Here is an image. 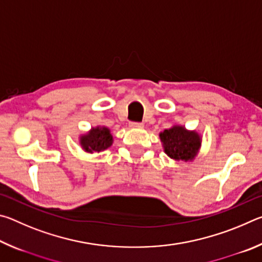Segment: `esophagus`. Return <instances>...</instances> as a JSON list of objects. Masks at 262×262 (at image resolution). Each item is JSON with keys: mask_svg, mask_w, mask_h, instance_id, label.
<instances>
[{"mask_svg": "<svg viewBox=\"0 0 262 262\" xmlns=\"http://www.w3.org/2000/svg\"><path fill=\"white\" fill-rule=\"evenodd\" d=\"M129 127H132V128H142V127H143V123L132 121V122H129Z\"/></svg>", "mask_w": 262, "mask_h": 262, "instance_id": "obj_1", "label": "esophagus"}]
</instances>
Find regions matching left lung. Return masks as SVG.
<instances>
[{"label":"left lung","mask_w":262,"mask_h":262,"mask_svg":"<svg viewBox=\"0 0 262 262\" xmlns=\"http://www.w3.org/2000/svg\"><path fill=\"white\" fill-rule=\"evenodd\" d=\"M167 156L176 161L193 159L200 148L201 140L195 132H187L184 127H173L159 134Z\"/></svg>","instance_id":"8db88e82"}]
</instances>
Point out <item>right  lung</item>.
<instances>
[{
	"instance_id": "right-lung-1",
	"label": "right lung",
	"mask_w": 262,
	"mask_h": 262,
	"mask_svg": "<svg viewBox=\"0 0 262 262\" xmlns=\"http://www.w3.org/2000/svg\"><path fill=\"white\" fill-rule=\"evenodd\" d=\"M113 137L108 128H92L90 133L81 137V145L88 152L104 151L112 145Z\"/></svg>"
}]
</instances>
